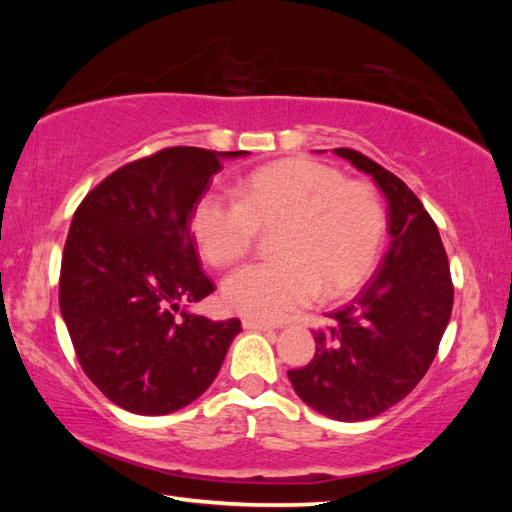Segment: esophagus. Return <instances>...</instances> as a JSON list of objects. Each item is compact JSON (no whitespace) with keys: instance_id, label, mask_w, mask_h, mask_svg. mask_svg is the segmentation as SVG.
<instances>
[{"instance_id":"esophagus-1","label":"esophagus","mask_w":512,"mask_h":512,"mask_svg":"<svg viewBox=\"0 0 512 512\" xmlns=\"http://www.w3.org/2000/svg\"><path fill=\"white\" fill-rule=\"evenodd\" d=\"M242 328L244 330H255V332H268V330H273V325L264 323V321H257V319H244Z\"/></svg>"}]
</instances>
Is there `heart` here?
<instances>
[{
    "mask_svg": "<svg viewBox=\"0 0 512 512\" xmlns=\"http://www.w3.org/2000/svg\"><path fill=\"white\" fill-rule=\"evenodd\" d=\"M193 237L211 266L248 255L259 231H275L273 262L228 275L222 299L244 317L279 321L321 295H350L374 268L387 239V211L367 180L312 158H290L255 169L239 200L204 193L191 215Z\"/></svg>",
    "mask_w": 512,
    "mask_h": 512,
    "instance_id": "1",
    "label": "heart"
}]
</instances>
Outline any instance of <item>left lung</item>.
Here are the masks:
<instances>
[{
  "mask_svg": "<svg viewBox=\"0 0 512 512\" xmlns=\"http://www.w3.org/2000/svg\"><path fill=\"white\" fill-rule=\"evenodd\" d=\"M334 154L385 193L391 246L363 290L314 332L312 361L288 378L314 411L356 422L394 407L427 374L451 317L453 281L438 226L418 195L361 151Z\"/></svg>",
  "mask_w": 512,
  "mask_h": 512,
  "instance_id": "obj_1",
  "label": "left lung"
}]
</instances>
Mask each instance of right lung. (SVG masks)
Segmentation results:
<instances>
[{"mask_svg": "<svg viewBox=\"0 0 512 512\" xmlns=\"http://www.w3.org/2000/svg\"><path fill=\"white\" fill-rule=\"evenodd\" d=\"M167 147L127 162L85 195L65 239L59 306L85 376L114 405L162 416L202 396L239 319L180 310L215 290L191 233L193 206L222 158Z\"/></svg>", "mask_w": 512, "mask_h": 512, "instance_id": "add662e5", "label": "right lung"}]
</instances>
